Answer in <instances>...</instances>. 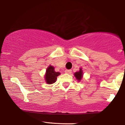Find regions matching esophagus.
Listing matches in <instances>:
<instances>
[{
  "instance_id": "esophagus-1",
  "label": "esophagus",
  "mask_w": 125,
  "mask_h": 125,
  "mask_svg": "<svg viewBox=\"0 0 125 125\" xmlns=\"http://www.w3.org/2000/svg\"><path fill=\"white\" fill-rule=\"evenodd\" d=\"M65 73H68V74H71L72 73V71L71 70H65Z\"/></svg>"
}]
</instances>
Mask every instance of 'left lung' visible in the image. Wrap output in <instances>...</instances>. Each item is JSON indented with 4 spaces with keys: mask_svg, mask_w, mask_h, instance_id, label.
Masks as SVG:
<instances>
[{
    "mask_svg": "<svg viewBox=\"0 0 125 125\" xmlns=\"http://www.w3.org/2000/svg\"><path fill=\"white\" fill-rule=\"evenodd\" d=\"M74 76L76 77V79L77 80V81H81L82 79L83 76V72L82 69L80 68L79 71L74 73Z\"/></svg>",
    "mask_w": 125,
    "mask_h": 125,
    "instance_id": "8db88e82",
    "label": "left lung"
}]
</instances>
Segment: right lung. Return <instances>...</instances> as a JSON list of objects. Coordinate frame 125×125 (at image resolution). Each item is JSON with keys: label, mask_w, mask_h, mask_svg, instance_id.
Returning <instances> with one entry per match:
<instances>
[{"label": "right lung", "mask_w": 125, "mask_h": 125, "mask_svg": "<svg viewBox=\"0 0 125 125\" xmlns=\"http://www.w3.org/2000/svg\"><path fill=\"white\" fill-rule=\"evenodd\" d=\"M61 74V73L59 72H55L54 68L53 66L50 64L47 67L44 74V80L46 83L48 84H51L56 82L57 79V77Z\"/></svg>", "instance_id": "right-lung-1"}]
</instances>
